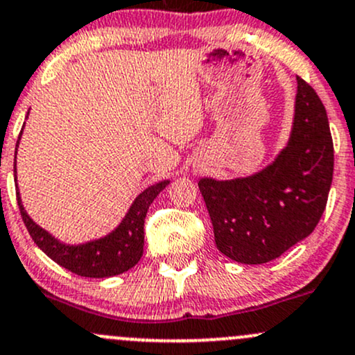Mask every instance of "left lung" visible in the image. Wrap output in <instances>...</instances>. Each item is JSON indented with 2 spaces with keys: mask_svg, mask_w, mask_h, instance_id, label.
I'll return each mask as SVG.
<instances>
[{
  "mask_svg": "<svg viewBox=\"0 0 355 355\" xmlns=\"http://www.w3.org/2000/svg\"><path fill=\"white\" fill-rule=\"evenodd\" d=\"M286 146L248 177L198 180L222 254L243 264L272 261L313 232L334 175V143L320 97L297 79Z\"/></svg>",
  "mask_w": 355,
  "mask_h": 355,
  "instance_id": "left-lung-1",
  "label": "left lung"
}]
</instances>
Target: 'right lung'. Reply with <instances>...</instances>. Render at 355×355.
<instances>
[{
  "mask_svg": "<svg viewBox=\"0 0 355 355\" xmlns=\"http://www.w3.org/2000/svg\"><path fill=\"white\" fill-rule=\"evenodd\" d=\"M26 118H28V114H26ZM23 128H25V124H23ZM21 135L23 130L19 133L17 151ZM17 151H15V180H17ZM168 184L170 180H163L148 187L135 198L131 207L128 209L126 216L111 232L80 244L62 243L55 236L50 234L44 227H40L23 207L21 197H19L18 192V184L17 200L23 222H25L30 236H32L35 244L50 259L55 261L65 270L76 272L79 276H85V278H111V276L131 270L141 259L143 246H145L146 212L150 209L151 202Z\"/></svg>",
  "mask_w": 355,
  "mask_h": 355,
  "instance_id": "right-lung-1",
  "label": "right lung"
}]
</instances>
